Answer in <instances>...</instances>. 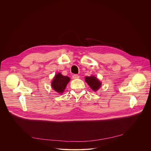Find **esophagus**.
<instances>
[{
    "label": "esophagus",
    "mask_w": 151,
    "mask_h": 151,
    "mask_svg": "<svg viewBox=\"0 0 151 151\" xmlns=\"http://www.w3.org/2000/svg\"><path fill=\"white\" fill-rule=\"evenodd\" d=\"M79 78V76L78 75H76V74H75V75H73L72 76V78H73V79H78V78Z\"/></svg>",
    "instance_id": "1"
}]
</instances>
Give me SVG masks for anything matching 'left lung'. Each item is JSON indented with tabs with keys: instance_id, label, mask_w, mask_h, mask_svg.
Instances as JSON below:
<instances>
[{
	"instance_id": "8db88e82",
	"label": "left lung",
	"mask_w": 151,
	"mask_h": 151,
	"mask_svg": "<svg viewBox=\"0 0 151 151\" xmlns=\"http://www.w3.org/2000/svg\"><path fill=\"white\" fill-rule=\"evenodd\" d=\"M85 80L94 91H97L101 87V82L93 75L86 76L85 78Z\"/></svg>"
}]
</instances>
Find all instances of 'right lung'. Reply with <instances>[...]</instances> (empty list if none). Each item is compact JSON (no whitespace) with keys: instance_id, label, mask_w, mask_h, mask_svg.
<instances>
[{"instance_id":"add662e5","label":"right lung","mask_w":151,"mask_h":151,"mask_svg":"<svg viewBox=\"0 0 151 151\" xmlns=\"http://www.w3.org/2000/svg\"><path fill=\"white\" fill-rule=\"evenodd\" d=\"M70 80V79L69 77L63 76L61 73H58L55 75L52 82H51V87L56 92L61 94L65 90Z\"/></svg>"}]
</instances>
